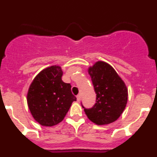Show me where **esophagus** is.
I'll use <instances>...</instances> for the list:
<instances>
[{
  "instance_id": "esophagus-1",
  "label": "esophagus",
  "mask_w": 157,
  "mask_h": 157,
  "mask_svg": "<svg viewBox=\"0 0 157 157\" xmlns=\"http://www.w3.org/2000/svg\"><path fill=\"white\" fill-rule=\"evenodd\" d=\"M76 98H77V101H81L82 97H81V95H80V94H78V95L77 97H76Z\"/></svg>"
}]
</instances>
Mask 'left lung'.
I'll use <instances>...</instances> for the list:
<instances>
[{
  "mask_svg": "<svg viewBox=\"0 0 157 157\" xmlns=\"http://www.w3.org/2000/svg\"><path fill=\"white\" fill-rule=\"evenodd\" d=\"M97 98L92 109H84L88 119L97 125H107L117 120L126 108L128 90L115 69L105 61L89 67ZM84 108V107H83Z\"/></svg>",
  "mask_w": 157,
  "mask_h": 157,
  "instance_id": "1",
  "label": "left lung"
}]
</instances>
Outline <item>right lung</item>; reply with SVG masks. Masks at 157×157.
<instances>
[{"label":"right lung","mask_w":157,"mask_h":157,"mask_svg":"<svg viewBox=\"0 0 157 157\" xmlns=\"http://www.w3.org/2000/svg\"><path fill=\"white\" fill-rule=\"evenodd\" d=\"M61 67L52 65L35 76L27 94V105L36 122L44 127H52L63 121L76 98L71 86L62 80Z\"/></svg>","instance_id":"1"}]
</instances>
